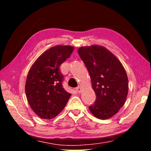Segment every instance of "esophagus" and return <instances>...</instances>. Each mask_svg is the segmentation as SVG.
<instances>
[{
  "mask_svg": "<svg viewBox=\"0 0 151 151\" xmlns=\"http://www.w3.org/2000/svg\"><path fill=\"white\" fill-rule=\"evenodd\" d=\"M81 87L80 86H77V87L76 88V91H77V93H80L81 92Z\"/></svg>",
  "mask_w": 151,
  "mask_h": 151,
  "instance_id": "34e87169",
  "label": "esophagus"
}]
</instances>
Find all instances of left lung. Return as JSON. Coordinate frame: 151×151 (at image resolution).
<instances>
[{
  "mask_svg": "<svg viewBox=\"0 0 151 151\" xmlns=\"http://www.w3.org/2000/svg\"><path fill=\"white\" fill-rule=\"evenodd\" d=\"M78 52L88 71L96 96L89 110L97 119L111 118L126 101L129 91L126 70L118 58L103 46L81 47Z\"/></svg>",
  "mask_w": 151,
  "mask_h": 151,
  "instance_id": "1",
  "label": "left lung"
}]
</instances>
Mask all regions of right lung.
Segmentation results:
<instances>
[{
	"mask_svg": "<svg viewBox=\"0 0 151 151\" xmlns=\"http://www.w3.org/2000/svg\"><path fill=\"white\" fill-rule=\"evenodd\" d=\"M74 47L57 45L42 53L28 73L25 93L30 106L40 118L52 119L65 108L71 96L63 86L59 67Z\"/></svg>",
	"mask_w": 151,
	"mask_h": 151,
	"instance_id": "obj_1",
	"label": "right lung"
}]
</instances>
